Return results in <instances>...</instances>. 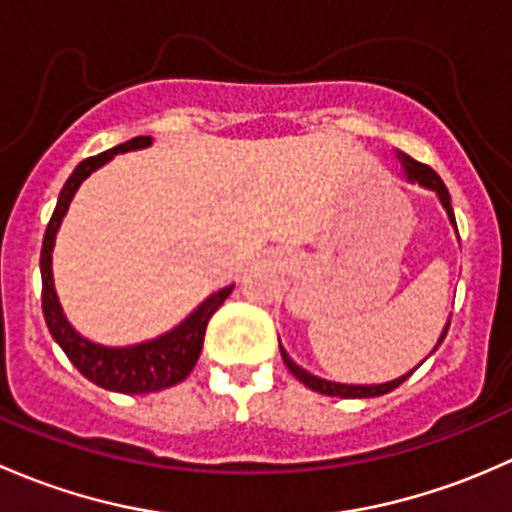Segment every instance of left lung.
Returning a JSON list of instances; mask_svg holds the SVG:
<instances>
[{
	"label": "left lung",
	"instance_id": "8db88e82",
	"mask_svg": "<svg viewBox=\"0 0 512 512\" xmlns=\"http://www.w3.org/2000/svg\"><path fill=\"white\" fill-rule=\"evenodd\" d=\"M396 158H399L401 170H404L406 183L421 185V188L433 190V193H436L438 203L443 205V210H446L448 220H451L453 230H456V235H458L456 215H453V208H451V195H448V188H446V185H443V180L438 178L436 170L428 168V165H423V163H418V160H414L411 156H406V153H401V151H396ZM448 327H451V319H448L446 327H443V332H441V337H438V342H436V347H433V352H436V349L441 347L443 339H446ZM280 352H282V359H285L287 369L292 371V374L297 376V379L302 381V384L307 386V389L319 391V394H324V396H339V399H371V396L389 394V391H394L396 386L404 384V381L409 379V376L414 374V371L418 369V366H421V364L414 366V369H411L409 374L399 376V379H394V381H386V384H339V381L319 379V376L309 374L307 369H302V366H299V364H294V361L289 359V354L285 352V347H282V344H280ZM433 352H431V354H433Z\"/></svg>",
	"mask_w": 512,
	"mask_h": 512
}]
</instances>
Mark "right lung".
Listing matches in <instances>:
<instances>
[{
	"label": "right lung",
	"instance_id": "add662e5",
	"mask_svg": "<svg viewBox=\"0 0 512 512\" xmlns=\"http://www.w3.org/2000/svg\"><path fill=\"white\" fill-rule=\"evenodd\" d=\"M153 143L151 136H138L131 141L121 143L116 148L98 153L94 158L81 160L69 175V180L61 188L59 200H56L54 215H51L49 225L44 232V245H41V309H44L46 327H49L54 342L64 349L71 364L81 371L89 381L108 391H118V394H151V391L168 389V386L180 384L185 376L193 371L198 364V356L203 352L205 329H208L210 317L220 309L227 294L232 292L235 285H227L218 292L210 294L208 299L198 304L178 327L170 332L160 334L156 339H148L141 344H128V347H103V344L91 342V339L81 337L71 322L66 319L64 309H61L59 297L54 289V272H51V252H54L56 232H59L61 220L69 213V205L74 200L76 190L81 188L86 178L94 170L106 165L108 160L118 153L141 151Z\"/></svg>",
	"mask_w": 512,
	"mask_h": 512
}]
</instances>
